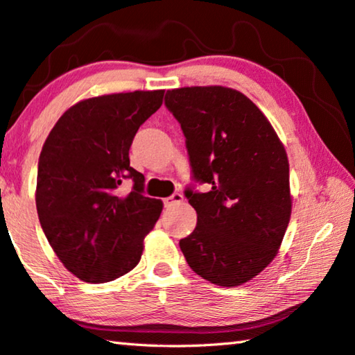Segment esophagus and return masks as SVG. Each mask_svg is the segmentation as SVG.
I'll return each mask as SVG.
<instances>
[{"instance_id": "34e87169", "label": "esophagus", "mask_w": 355, "mask_h": 355, "mask_svg": "<svg viewBox=\"0 0 355 355\" xmlns=\"http://www.w3.org/2000/svg\"><path fill=\"white\" fill-rule=\"evenodd\" d=\"M183 200H184L183 194H180V192H173L171 197L164 199V205L166 207H173V205H178V203H182Z\"/></svg>"}]
</instances>
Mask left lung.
I'll list each match as a JSON object with an SVG mask.
<instances>
[{
    "label": "left lung",
    "instance_id": "1",
    "mask_svg": "<svg viewBox=\"0 0 355 355\" xmlns=\"http://www.w3.org/2000/svg\"><path fill=\"white\" fill-rule=\"evenodd\" d=\"M166 106L186 137L197 225L180 239L189 268L219 286H238L277 255L291 218L290 164L272 125L244 94L222 86L167 91Z\"/></svg>",
    "mask_w": 355,
    "mask_h": 355
}]
</instances>
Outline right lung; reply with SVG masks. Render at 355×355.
Segmentation results:
<instances>
[{
  "label": "right lung",
  "mask_w": 355,
  "mask_h": 355,
  "mask_svg": "<svg viewBox=\"0 0 355 355\" xmlns=\"http://www.w3.org/2000/svg\"><path fill=\"white\" fill-rule=\"evenodd\" d=\"M163 97L164 91H135L78 101L42 147L35 189L42 230L64 266L89 284L130 272L163 211V202L144 196V175L128 156ZM125 179L134 182L128 195L119 191Z\"/></svg>",
  "instance_id": "obj_1"
}]
</instances>
